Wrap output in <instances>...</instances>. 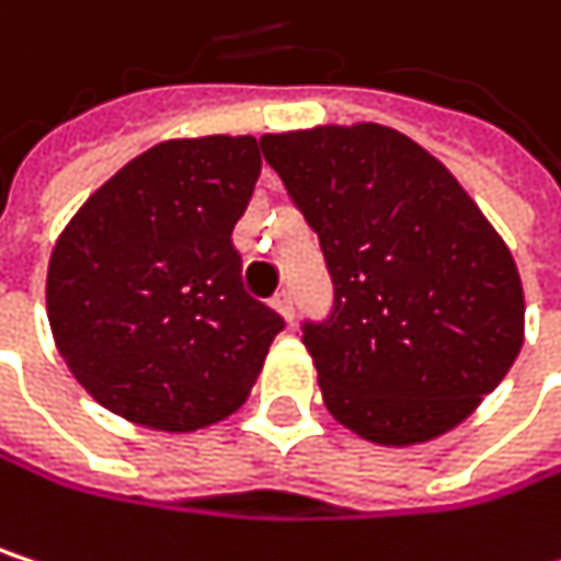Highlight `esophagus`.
<instances>
[{"label":"esophagus","instance_id":"esophagus-1","mask_svg":"<svg viewBox=\"0 0 561 561\" xmlns=\"http://www.w3.org/2000/svg\"><path fill=\"white\" fill-rule=\"evenodd\" d=\"M273 308L279 311L285 321H291V314H295V301H291V291H279V295L273 298Z\"/></svg>","mask_w":561,"mask_h":561}]
</instances>
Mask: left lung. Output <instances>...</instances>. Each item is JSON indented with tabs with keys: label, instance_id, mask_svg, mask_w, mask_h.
Segmentation results:
<instances>
[{
	"label": "left lung",
	"instance_id": "left-lung-1",
	"mask_svg": "<svg viewBox=\"0 0 561 561\" xmlns=\"http://www.w3.org/2000/svg\"><path fill=\"white\" fill-rule=\"evenodd\" d=\"M260 146L334 279L331 318L305 324L328 412L387 448L461 425L523 347V282L504 237L390 126L328 123Z\"/></svg>",
	"mask_w": 561,
	"mask_h": 561
}]
</instances>
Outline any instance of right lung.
<instances>
[{
  "mask_svg": "<svg viewBox=\"0 0 561 561\" xmlns=\"http://www.w3.org/2000/svg\"><path fill=\"white\" fill-rule=\"evenodd\" d=\"M263 169L253 136L169 139L103 181L60 230L48 321L73 380L126 422L187 435L253 392L282 318L230 243Z\"/></svg>",
  "mask_w": 561,
  "mask_h": 561,
  "instance_id": "add662e5",
  "label": "right lung"
}]
</instances>
